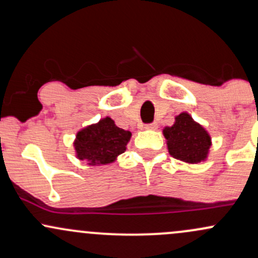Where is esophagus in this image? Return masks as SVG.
<instances>
[{"label":"esophagus","mask_w":258,"mask_h":258,"mask_svg":"<svg viewBox=\"0 0 258 258\" xmlns=\"http://www.w3.org/2000/svg\"><path fill=\"white\" fill-rule=\"evenodd\" d=\"M144 127H146L147 130H155L156 127H158V125H156L155 122H152V123H147V125Z\"/></svg>","instance_id":"1"}]
</instances>
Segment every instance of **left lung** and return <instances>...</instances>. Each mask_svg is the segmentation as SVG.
I'll list each match as a JSON object with an SVG mask.
<instances>
[{
  "instance_id": "8db88e82",
  "label": "left lung",
  "mask_w": 258,
  "mask_h": 258,
  "mask_svg": "<svg viewBox=\"0 0 258 258\" xmlns=\"http://www.w3.org/2000/svg\"><path fill=\"white\" fill-rule=\"evenodd\" d=\"M164 136L167 139L171 155L189 164H198L205 160L211 147L209 133L186 112L176 116L173 126L165 127Z\"/></svg>"
}]
</instances>
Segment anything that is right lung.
<instances>
[{
	"mask_svg": "<svg viewBox=\"0 0 258 258\" xmlns=\"http://www.w3.org/2000/svg\"><path fill=\"white\" fill-rule=\"evenodd\" d=\"M131 132L115 125L110 117L100 120L78 133L75 150L82 161L90 165L110 164L126 150Z\"/></svg>",
	"mask_w": 258,
	"mask_h": 258,
	"instance_id": "obj_1",
	"label": "right lung"
}]
</instances>
